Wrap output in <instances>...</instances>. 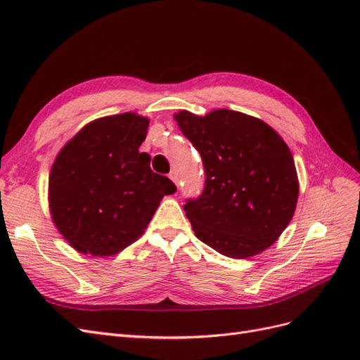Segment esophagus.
<instances>
[{
    "instance_id": "obj_1",
    "label": "esophagus",
    "mask_w": 360,
    "mask_h": 360,
    "mask_svg": "<svg viewBox=\"0 0 360 360\" xmlns=\"http://www.w3.org/2000/svg\"><path fill=\"white\" fill-rule=\"evenodd\" d=\"M169 179H171L174 183H176L177 186H180V181H179V172H177L176 169L169 172Z\"/></svg>"
}]
</instances>
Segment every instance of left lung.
Here are the masks:
<instances>
[{
    "instance_id": "1",
    "label": "left lung",
    "mask_w": 360,
    "mask_h": 360,
    "mask_svg": "<svg viewBox=\"0 0 360 360\" xmlns=\"http://www.w3.org/2000/svg\"><path fill=\"white\" fill-rule=\"evenodd\" d=\"M176 122L201 155L205 183L184 204L201 242L231 258L274 245L296 210L299 181L288 146L261 120L230 110Z\"/></svg>"
}]
</instances>
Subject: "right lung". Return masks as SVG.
<instances>
[{
  "mask_svg": "<svg viewBox=\"0 0 360 360\" xmlns=\"http://www.w3.org/2000/svg\"><path fill=\"white\" fill-rule=\"evenodd\" d=\"M148 118L135 112L89 123L61 148L49 176L52 221L72 248L110 257L143 236L163 195L177 191L151 171L139 146Z\"/></svg>",
  "mask_w": 360,
  "mask_h": 360,
  "instance_id": "1",
  "label": "right lung"
}]
</instances>
